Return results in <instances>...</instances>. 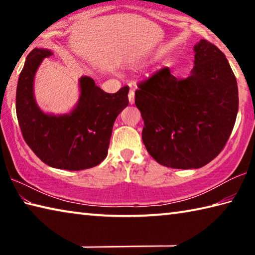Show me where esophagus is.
<instances>
[{
    "mask_svg": "<svg viewBox=\"0 0 255 255\" xmlns=\"http://www.w3.org/2000/svg\"><path fill=\"white\" fill-rule=\"evenodd\" d=\"M128 99H129V103H130V105H133V103H135V92H133L132 90L129 91Z\"/></svg>",
    "mask_w": 255,
    "mask_h": 255,
    "instance_id": "34e87169",
    "label": "esophagus"
}]
</instances>
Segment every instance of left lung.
Wrapping results in <instances>:
<instances>
[{"label":"left lung","instance_id":"1","mask_svg":"<svg viewBox=\"0 0 255 255\" xmlns=\"http://www.w3.org/2000/svg\"><path fill=\"white\" fill-rule=\"evenodd\" d=\"M195 66L183 80L165 67L141 82L135 103L141 138L155 161L173 169H199L222 152L234 128L239 89L223 51L201 39Z\"/></svg>","mask_w":255,"mask_h":255}]
</instances>
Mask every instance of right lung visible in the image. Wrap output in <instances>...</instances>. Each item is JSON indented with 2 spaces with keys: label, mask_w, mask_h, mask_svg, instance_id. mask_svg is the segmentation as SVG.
I'll return each instance as SVG.
<instances>
[{
  "label": "right lung",
  "mask_w": 255,
  "mask_h": 255,
  "mask_svg": "<svg viewBox=\"0 0 255 255\" xmlns=\"http://www.w3.org/2000/svg\"><path fill=\"white\" fill-rule=\"evenodd\" d=\"M53 53L34 48L27 56L16 86V117L32 152L55 169L80 171L107 157L115 120L128 106V86L107 93L89 76L80 79V98L68 114H46L37 105L33 81L38 67Z\"/></svg>",
  "instance_id": "add662e5"
}]
</instances>
